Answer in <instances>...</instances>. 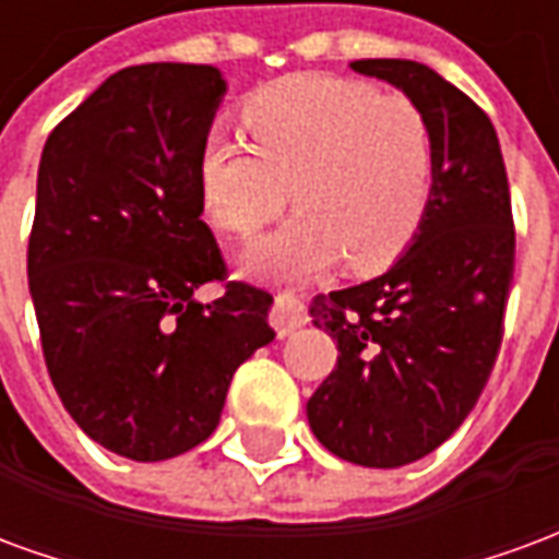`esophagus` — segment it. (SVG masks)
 Wrapping results in <instances>:
<instances>
[{"mask_svg": "<svg viewBox=\"0 0 559 559\" xmlns=\"http://www.w3.org/2000/svg\"><path fill=\"white\" fill-rule=\"evenodd\" d=\"M269 323L272 329L278 332L281 338H287L293 335L296 329L305 326V308L299 302V296L290 290H281L275 296V305H272V311H269Z\"/></svg>", "mask_w": 559, "mask_h": 559, "instance_id": "obj_1", "label": "esophagus"}]
</instances>
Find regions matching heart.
<instances>
[{"instance_id":"b5f03b06","label":"heart","mask_w":559,"mask_h":559,"mask_svg":"<svg viewBox=\"0 0 559 559\" xmlns=\"http://www.w3.org/2000/svg\"><path fill=\"white\" fill-rule=\"evenodd\" d=\"M251 146L212 131L197 155L206 218L230 236H254L287 206L278 233L254 242V275H317L347 254L353 269L389 266L419 227L433 176L428 116L401 92L359 80L290 74L242 104Z\"/></svg>"}]
</instances>
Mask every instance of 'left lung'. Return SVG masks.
Masks as SVG:
<instances>
[{
    "label": "left lung",
    "mask_w": 559,
    "mask_h": 559,
    "mask_svg": "<svg viewBox=\"0 0 559 559\" xmlns=\"http://www.w3.org/2000/svg\"><path fill=\"white\" fill-rule=\"evenodd\" d=\"M350 68L428 116L431 194L411 248L383 275L311 302L338 365L308 401V421L332 455L392 469L445 443L476 407L503 341L515 224L500 140L479 104L411 59Z\"/></svg>",
    "instance_id": "obj_1"
}]
</instances>
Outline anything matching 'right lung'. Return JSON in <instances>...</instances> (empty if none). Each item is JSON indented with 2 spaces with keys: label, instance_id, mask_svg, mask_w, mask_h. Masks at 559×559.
<instances>
[{
  "label": "right lung",
  "instance_id": "right-lung-1",
  "mask_svg": "<svg viewBox=\"0 0 559 559\" xmlns=\"http://www.w3.org/2000/svg\"><path fill=\"white\" fill-rule=\"evenodd\" d=\"M227 83L218 68L116 71L47 138L29 293L59 399L95 443L167 461L218 428L236 368L275 338L272 296L227 281L197 155Z\"/></svg>",
  "mask_w": 559,
  "mask_h": 559
}]
</instances>
